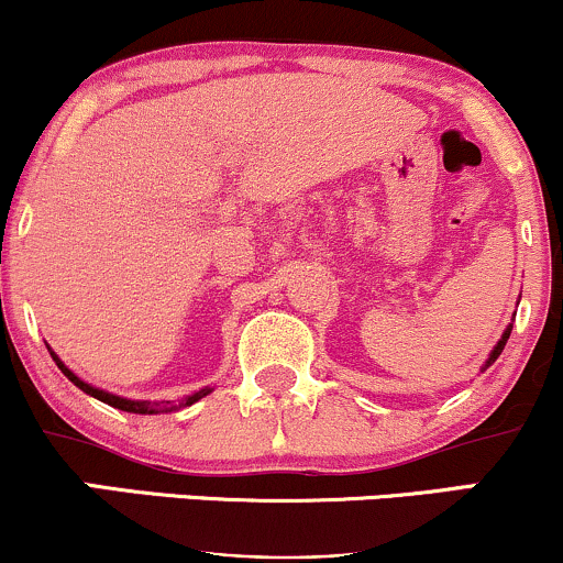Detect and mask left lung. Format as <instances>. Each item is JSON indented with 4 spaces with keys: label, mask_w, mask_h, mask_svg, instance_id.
I'll list each match as a JSON object with an SVG mask.
<instances>
[{
    "label": "left lung",
    "mask_w": 563,
    "mask_h": 563,
    "mask_svg": "<svg viewBox=\"0 0 563 563\" xmlns=\"http://www.w3.org/2000/svg\"><path fill=\"white\" fill-rule=\"evenodd\" d=\"M510 328H514V322H510V325L506 328V333H503L500 335V341H497V344H495V349H493V352H489V357H487V363H484V371H487V367L489 365H493L495 363V360L497 357H500V352H503V346H506V341H508V335H510Z\"/></svg>",
    "instance_id": "1"
}]
</instances>
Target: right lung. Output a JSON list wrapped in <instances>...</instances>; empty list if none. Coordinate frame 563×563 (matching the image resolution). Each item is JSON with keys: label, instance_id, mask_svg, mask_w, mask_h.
<instances>
[{"label": "right lung", "instance_id": "add662e5", "mask_svg": "<svg viewBox=\"0 0 563 563\" xmlns=\"http://www.w3.org/2000/svg\"><path fill=\"white\" fill-rule=\"evenodd\" d=\"M49 349V346H47ZM49 354H53V360L57 363V367H60L63 371V376H66L70 384L74 386H79V389L84 391V394H89V397H95V399H100V402H106V405H111V407H115V410H124V412H137V416H151V412H164V410H174V407L177 405H151V402H137V399H126V397H119V394H111V391H102V389H97V386H92V384H87V380H81L79 376H76L74 371H68L66 365L60 363V357H57V354L53 352V349H49ZM211 389H200V391H196V394H190V397H185L183 402H179V407H187V405H192V402H198L200 397H206V394H209Z\"/></svg>", "mask_w": 563, "mask_h": 563}]
</instances>
